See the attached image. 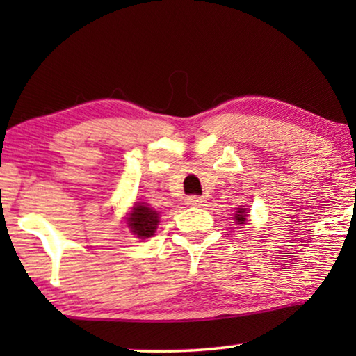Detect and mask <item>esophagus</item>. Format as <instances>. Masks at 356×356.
Wrapping results in <instances>:
<instances>
[{"label": "esophagus", "instance_id": "34e87169", "mask_svg": "<svg viewBox=\"0 0 356 356\" xmlns=\"http://www.w3.org/2000/svg\"><path fill=\"white\" fill-rule=\"evenodd\" d=\"M186 204H188L190 207H202L206 206V200L201 196H190L188 200H186Z\"/></svg>", "mask_w": 356, "mask_h": 356}]
</instances>
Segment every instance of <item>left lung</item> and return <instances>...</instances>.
Returning a JSON list of instances; mask_svg holds the SVG:
<instances>
[{
	"mask_svg": "<svg viewBox=\"0 0 356 356\" xmlns=\"http://www.w3.org/2000/svg\"><path fill=\"white\" fill-rule=\"evenodd\" d=\"M234 218H236L237 225H245L246 218H248V210H246L245 207H238L237 209V213L234 215Z\"/></svg>",
	"mask_w": 356,
	"mask_h": 356,
	"instance_id": "8db88e82",
	"label": "left lung"
}]
</instances>
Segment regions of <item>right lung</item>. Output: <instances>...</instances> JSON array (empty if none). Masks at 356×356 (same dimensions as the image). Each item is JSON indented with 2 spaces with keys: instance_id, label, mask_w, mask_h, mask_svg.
<instances>
[{
  "instance_id": "1",
  "label": "right lung",
  "mask_w": 356,
  "mask_h": 356,
  "mask_svg": "<svg viewBox=\"0 0 356 356\" xmlns=\"http://www.w3.org/2000/svg\"><path fill=\"white\" fill-rule=\"evenodd\" d=\"M127 225L131 234L138 238H149L154 236L159 226V213L146 202H136L129 213Z\"/></svg>"
}]
</instances>
